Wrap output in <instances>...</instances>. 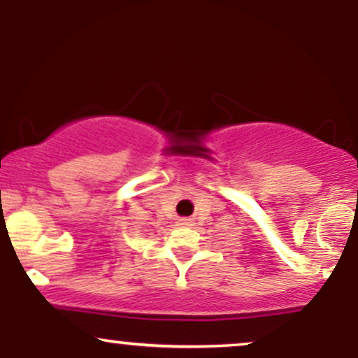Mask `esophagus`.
Segmentation results:
<instances>
[{"label":"esophagus","mask_w":358,"mask_h":358,"mask_svg":"<svg viewBox=\"0 0 358 358\" xmlns=\"http://www.w3.org/2000/svg\"><path fill=\"white\" fill-rule=\"evenodd\" d=\"M178 225L188 227V225H192V219H188V217H182V219H178Z\"/></svg>","instance_id":"34e87169"}]
</instances>
